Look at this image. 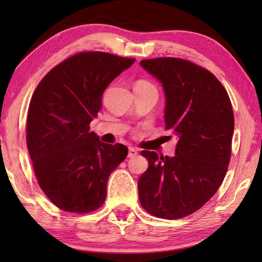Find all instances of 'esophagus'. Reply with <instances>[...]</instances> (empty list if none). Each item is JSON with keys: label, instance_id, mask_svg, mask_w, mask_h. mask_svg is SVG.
Returning <instances> with one entry per match:
<instances>
[{"label": "esophagus", "instance_id": "obj_1", "mask_svg": "<svg viewBox=\"0 0 262 262\" xmlns=\"http://www.w3.org/2000/svg\"><path fill=\"white\" fill-rule=\"evenodd\" d=\"M137 154H138L137 149L130 147V148H129V151H128V158H134V157H136Z\"/></svg>", "mask_w": 262, "mask_h": 262}]
</instances>
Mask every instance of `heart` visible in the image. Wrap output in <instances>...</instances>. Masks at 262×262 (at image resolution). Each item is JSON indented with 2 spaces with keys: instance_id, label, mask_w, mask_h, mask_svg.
Instances as JSON below:
<instances>
[{
  "instance_id": "1",
  "label": "heart",
  "mask_w": 262,
  "mask_h": 262,
  "mask_svg": "<svg viewBox=\"0 0 262 262\" xmlns=\"http://www.w3.org/2000/svg\"><path fill=\"white\" fill-rule=\"evenodd\" d=\"M135 89H141V90H149V91L157 92V89H155V86L152 84V83H149V82H147V81H144V80L136 82ZM157 93H158V92H157Z\"/></svg>"
}]
</instances>
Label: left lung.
Returning <instances> with one entry per match:
<instances>
[{
  "instance_id": "obj_1",
  "label": "left lung",
  "mask_w": 262,
  "mask_h": 262,
  "mask_svg": "<svg viewBox=\"0 0 262 262\" xmlns=\"http://www.w3.org/2000/svg\"><path fill=\"white\" fill-rule=\"evenodd\" d=\"M164 91L165 129L177 135L173 157L142 151L148 168L138 179L143 208L160 219L190 215L214 196L231 158L234 116L224 86L209 71L173 57L140 62Z\"/></svg>"
}]
</instances>
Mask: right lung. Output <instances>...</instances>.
<instances>
[{"mask_svg":"<svg viewBox=\"0 0 262 262\" xmlns=\"http://www.w3.org/2000/svg\"><path fill=\"white\" fill-rule=\"evenodd\" d=\"M134 62L101 52L76 54L33 92L27 146L39 186L58 208L90 213L103 204L108 178L128 148L102 143L89 125L102 107L105 88Z\"/></svg>","mask_w":262,"mask_h":262,"instance_id":"add662e5","label":"right lung"}]
</instances>
